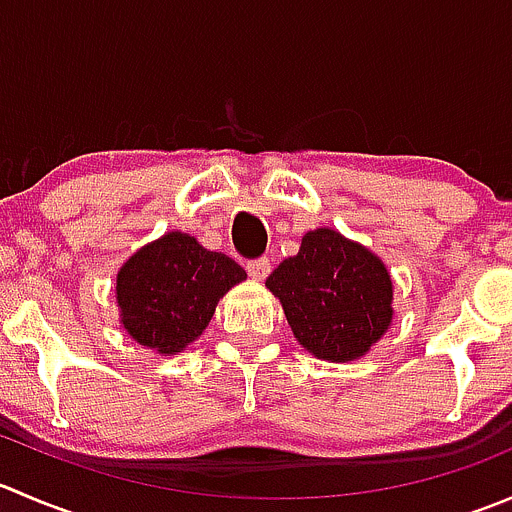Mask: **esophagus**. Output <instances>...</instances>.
<instances>
[{"label": "esophagus", "mask_w": 512, "mask_h": 512, "mask_svg": "<svg viewBox=\"0 0 512 512\" xmlns=\"http://www.w3.org/2000/svg\"><path fill=\"white\" fill-rule=\"evenodd\" d=\"M270 270H272V265H270V260H267V257H260V260L247 262V272H250L252 280H257V282L265 280V277L270 275Z\"/></svg>", "instance_id": "obj_1"}]
</instances>
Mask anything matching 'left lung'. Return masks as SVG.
Masks as SVG:
<instances>
[{
    "label": "left lung",
    "mask_w": 512,
    "mask_h": 512,
    "mask_svg": "<svg viewBox=\"0 0 512 512\" xmlns=\"http://www.w3.org/2000/svg\"><path fill=\"white\" fill-rule=\"evenodd\" d=\"M265 285L280 299L294 339L324 361L364 356L394 317V282L384 262L332 227L309 230Z\"/></svg>",
    "instance_id": "1"
}]
</instances>
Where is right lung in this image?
Listing matches in <instances>:
<instances>
[{"label":"right lung","mask_w":512,"mask_h":512,"mask_svg":"<svg viewBox=\"0 0 512 512\" xmlns=\"http://www.w3.org/2000/svg\"><path fill=\"white\" fill-rule=\"evenodd\" d=\"M245 270L188 232H168L133 252L116 277L121 324L141 347L170 356L205 332L227 289Z\"/></svg>","instance_id":"obj_1"}]
</instances>
